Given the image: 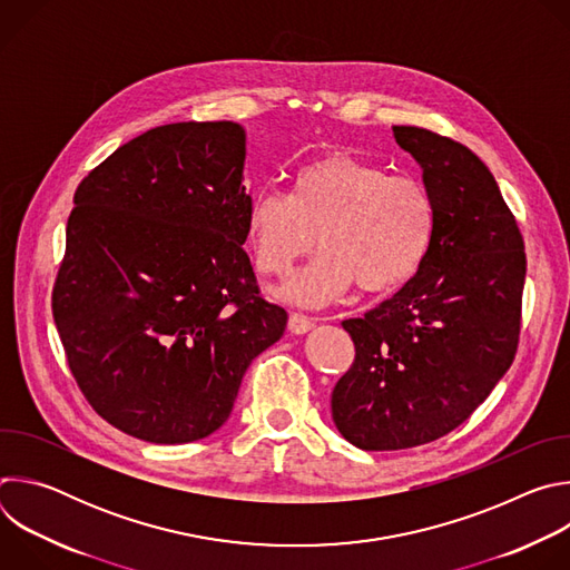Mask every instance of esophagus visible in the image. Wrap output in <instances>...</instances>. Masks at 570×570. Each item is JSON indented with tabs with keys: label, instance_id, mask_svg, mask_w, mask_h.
I'll return each mask as SVG.
<instances>
[{
	"label": "esophagus",
	"instance_id": "1",
	"mask_svg": "<svg viewBox=\"0 0 570 570\" xmlns=\"http://www.w3.org/2000/svg\"><path fill=\"white\" fill-rule=\"evenodd\" d=\"M313 327H315V320L313 317H306L302 313H291V317H288V332L291 334L302 336V334L311 332Z\"/></svg>",
	"mask_w": 570,
	"mask_h": 570
}]
</instances>
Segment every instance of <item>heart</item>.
Listing matches in <instances>:
<instances>
[{
    "mask_svg": "<svg viewBox=\"0 0 570 570\" xmlns=\"http://www.w3.org/2000/svg\"><path fill=\"white\" fill-rule=\"evenodd\" d=\"M438 227L429 187L411 176L334 150L293 174L291 194L264 191L246 214V238L262 275H284L313 243L322 248L282 288L302 306H322L354 284L381 295L424 266Z\"/></svg>",
    "mask_w": 570,
    "mask_h": 570,
    "instance_id": "obj_1",
    "label": "heart"
}]
</instances>
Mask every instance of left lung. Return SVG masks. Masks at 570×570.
Returning a JSON list of instances; mask_svg holds the SVG:
<instances>
[{"mask_svg":"<svg viewBox=\"0 0 570 570\" xmlns=\"http://www.w3.org/2000/svg\"><path fill=\"white\" fill-rule=\"evenodd\" d=\"M438 205L420 273L363 317L345 320L356 356L332 392L341 435L396 451L458 429L510 370L521 332L525 253L484 161L417 126H392Z\"/></svg>","mask_w":570,"mask_h":570,"instance_id":"obj_1","label":"left lung"}]
</instances>
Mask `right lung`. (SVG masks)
<instances>
[{"mask_svg": "<svg viewBox=\"0 0 570 570\" xmlns=\"http://www.w3.org/2000/svg\"><path fill=\"white\" fill-rule=\"evenodd\" d=\"M246 130L183 121L119 146L73 194L53 320L69 370L115 429L153 444L218 431L286 330L246 243Z\"/></svg>", "mask_w": 570, "mask_h": 570, "instance_id": "obj_1", "label": "right lung"}]
</instances>
